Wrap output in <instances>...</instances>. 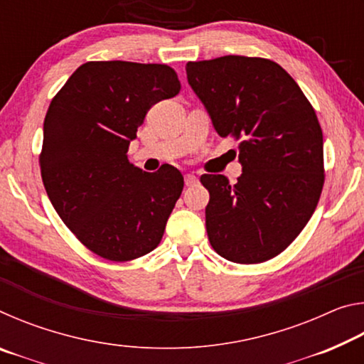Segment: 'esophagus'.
Masks as SVG:
<instances>
[{
	"instance_id": "esophagus-1",
	"label": "esophagus",
	"mask_w": 364,
	"mask_h": 364,
	"mask_svg": "<svg viewBox=\"0 0 364 364\" xmlns=\"http://www.w3.org/2000/svg\"><path fill=\"white\" fill-rule=\"evenodd\" d=\"M197 183H199V178H197L196 175L188 173L186 176H184V184H186V186H194V184H197Z\"/></svg>"
}]
</instances>
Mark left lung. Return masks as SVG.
Masks as SVG:
<instances>
[{"mask_svg": "<svg viewBox=\"0 0 364 364\" xmlns=\"http://www.w3.org/2000/svg\"><path fill=\"white\" fill-rule=\"evenodd\" d=\"M188 83L220 136L239 141L242 175H202L208 241L242 264L286 250L318 205L324 184L323 132L315 109L279 64L223 56L186 64Z\"/></svg>", "mask_w": 364, "mask_h": 364, "instance_id": "obj_1", "label": "left lung"}]
</instances>
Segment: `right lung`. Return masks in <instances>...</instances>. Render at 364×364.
Here are the masks:
<instances>
[{
	"label": "right lung",
	"mask_w": 364,
	"mask_h": 364,
	"mask_svg": "<svg viewBox=\"0 0 364 364\" xmlns=\"http://www.w3.org/2000/svg\"><path fill=\"white\" fill-rule=\"evenodd\" d=\"M180 90L165 64L91 60L49 104L43 184L67 228L106 260H134L156 249L180 199V170L165 164L147 173L127 156L147 110Z\"/></svg>",
	"instance_id": "obj_1"
}]
</instances>
